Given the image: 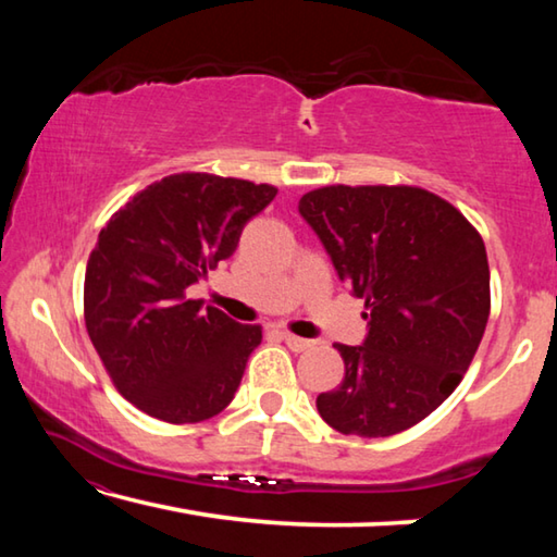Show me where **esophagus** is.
<instances>
[{"label":"esophagus","instance_id":"esophagus-1","mask_svg":"<svg viewBox=\"0 0 557 557\" xmlns=\"http://www.w3.org/2000/svg\"><path fill=\"white\" fill-rule=\"evenodd\" d=\"M282 338H285V344L292 348V351H307V348H312L314 342H309V338H301V336H295L285 332L282 334Z\"/></svg>","mask_w":557,"mask_h":557}]
</instances>
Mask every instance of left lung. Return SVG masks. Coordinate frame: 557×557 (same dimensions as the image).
<instances>
[{"instance_id":"8db88e82","label":"left lung","mask_w":557,"mask_h":557,"mask_svg":"<svg viewBox=\"0 0 557 557\" xmlns=\"http://www.w3.org/2000/svg\"><path fill=\"white\" fill-rule=\"evenodd\" d=\"M342 282L366 301L361 346L336 344L346 373L317 398L342 435L391 437L445 403L488 322L482 235L418 186H324L299 199Z\"/></svg>"}]
</instances>
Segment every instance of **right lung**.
<instances>
[{
  "label": "right lung",
  "instance_id": "1",
  "mask_svg": "<svg viewBox=\"0 0 557 557\" xmlns=\"http://www.w3.org/2000/svg\"><path fill=\"white\" fill-rule=\"evenodd\" d=\"M277 188L184 172L125 203L100 231L86 268V329L125 398L184 425L219 414L238 391L260 326L238 324L188 287L238 248Z\"/></svg>",
  "mask_w": 557,
  "mask_h": 557
}]
</instances>
